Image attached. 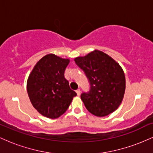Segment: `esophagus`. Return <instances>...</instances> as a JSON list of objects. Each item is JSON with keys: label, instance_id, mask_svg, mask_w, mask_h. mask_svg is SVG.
<instances>
[{"label": "esophagus", "instance_id": "1", "mask_svg": "<svg viewBox=\"0 0 153 153\" xmlns=\"http://www.w3.org/2000/svg\"><path fill=\"white\" fill-rule=\"evenodd\" d=\"M76 93H77V94H78V96H80V89H78V90H76Z\"/></svg>", "mask_w": 153, "mask_h": 153}]
</instances>
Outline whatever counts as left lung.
Wrapping results in <instances>:
<instances>
[{
	"mask_svg": "<svg viewBox=\"0 0 153 153\" xmlns=\"http://www.w3.org/2000/svg\"><path fill=\"white\" fill-rule=\"evenodd\" d=\"M74 60L90 82V91L80 96L87 110L101 117L113 113L122 103L125 93V75L122 67L109 55L97 50Z\"/></svg>",
	"mask_w": 153,
	"mask_h": 153,
	"instance_id": "obj_1",
	"label": "left lung"
}]
</instances>
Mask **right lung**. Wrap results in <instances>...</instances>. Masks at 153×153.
Wrapping results in <instances>:
<instances>
[{
	"label": "right lung",
	"mask_w": 153,
	"mask_h": 153,
	"mask_svg": "<svg viewBox=\"0 0 153 153\" xmlns=\"http://www.w3.org/2000/svg\"><path fill=\"white\" fill-rule=\"evenodd\" d=\"M69 62V59L48 54L36 62L29 75L26 86L29 99L44 117L58 118L77 95L64 75Z\"/></svg>",
	"instance_id": "1"
}]
</instances>
